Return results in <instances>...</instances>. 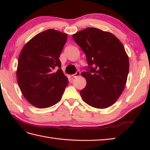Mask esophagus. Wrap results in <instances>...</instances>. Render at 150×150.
Here are the masks:
<instances>
[{"label": "esophagus", "mask_w": 150, "mask_h": 150, "mask_svg": "<svg viewBox=\"0 0 150 150\" xmlns=\"http://www.w3.org/2000/svg\"><path fill=\"white\" fill-rule=\"evenodd\" d=\"M81 75V72L79 71H77V72H76L75 74H73V75H72V77H74V78H75V77H79V75Z\"/></svg>", "instance_id": "34e87169"}]
</instances>
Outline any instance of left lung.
Masks as SVG:
<instances>
[{"mask_svg":"<svg viewBox=\"0 0 150 150\" xmlns=\"http://www.w3.org/2000/svg\"><path fill=\"white\" fill-rule=\"evenodd\" d=\"M73 39L86 54L88 64L86 71L81 73L86 80L81 97L95 108L111 106L123 91L129 72L123 44L112 33L95 28L73 34Z\"/></svg>","mask_w":150,"mask_h":150,"instance_id":"obj_1","label":"left lung"}]
</instances>
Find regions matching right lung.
<instances>
[{"label": "right lung", "mask_w": 150, "mask_h": 150, "mask_svg": "<svg viewBox=\"0 0 150 150\" xmlns=\"http://www.w3.org/2000/svg\"><path fill=\"white\" fill-rule=\"evenodd\" d=\"M67 38L64 33L47 30L28 41L19 55L18 84L25 98L35 107L49 108L61 99L68 79L60 69L59 58Z\"/></svg>", "instance_id": "add662e5"}]
</instances>
